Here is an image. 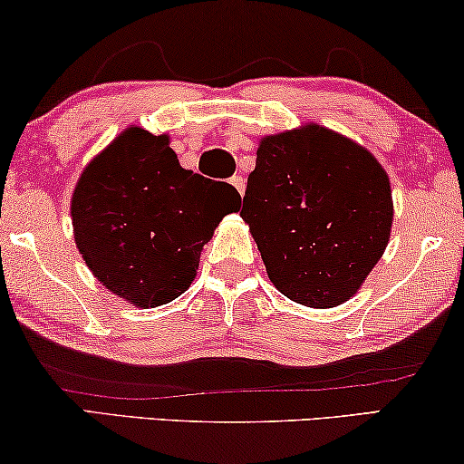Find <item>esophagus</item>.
<instances>
[{"instance_id":"esophagus-1","label":"esophagus","mask_w":464,"mask_h":464,"mask_svg":"<svg viewBox=\"0 0 464 464\" xmlns=\"http://www.w3.org/2000/svg\"><path fill=\"white\" fill-rule=\"evenodd\" d=\"M231 185L237 188L239 191V195H244V191H246V180H244V176H233V179L229 180Z\"/></svg>"}]
</instances>
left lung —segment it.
Here are the masks:
<instances>
[{
	"mask_svg": "<svg viewBox=\"0 0 464 464\" xmlns=\"http://www.w3.org/2000/svg\"><path fill=\"white\" fill-rule=\"evenodd\" d=\"M241 218L284 296L332 309L357 295L393 225L391 182L374 155L304 123L260 139Z\"/></svg>",
	"mask_w": 464,
	"mask_h": 464,
	"instance_id": "obj_1",
	"label": "left lung"
}]
</instances>
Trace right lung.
<instances>
[{
    "instance_id": "right-lung-1",
    "label": "right lung",
    "mask_w": 464,
    "mask_h": 464,
    "mask_svg": "<svg viewBox=\"0 0 464 464\" xmlns=\"http://www.w3.org/2000/svg\"><path fill=\"white\" fill-rule=\"evenodd\" d=\"M239 204L235 187L182 168L168 134L130 126L83 168L71 220L92 276L132 306L153 309L193 284L201 250Z\"/></svg>"
}]
</instances>
